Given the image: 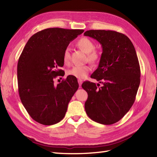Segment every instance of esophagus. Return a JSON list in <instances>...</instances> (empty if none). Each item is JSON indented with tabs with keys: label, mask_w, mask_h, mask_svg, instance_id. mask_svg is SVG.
Masks as SVG:
<instances>
[{
	"label": "esophagus",
	"mask_w": 157,
	"mask_h": 157,
	"mask_svg": "<svg viewBox=\"0 0 157 157\" xmlns=\"http://www.w3.org/2000/svg\"><path fill=\"white\" fill-rule=\"evenodd\" d=\"M78 83H79V86H81V85L82 84V79H78Z\"/></svg>",
	"instance_id": "1"
}]
</instances>
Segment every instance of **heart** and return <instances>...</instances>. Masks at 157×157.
Returning a JSON list of instances; mask_svg holds the SVG:
<instances>
[{
  "mask_svg": "<svg viewBox=\"0 0 157 157\" xmlns=\"http://www.w3.org/2000/svg\"><path fill=\"white\" fill-rule=\"evenodd\" d=\"M76 46L86 53H88V59L90 62L96 63L100 57V54L98 51H94V43L90 39L86 37H83L79 39L76 42ZM63 60L65 64H67L70 61V52L68 48H66L63 54ZM90 71L88 66H75L67 71V74L78 79L84 78L87 76Z\"/></svg>",
  "mask_w": 157,
  "mask_h": 157,
  "instance_id": "b5f03b06",
  "label": "heart"
}]
</instances>
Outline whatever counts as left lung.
I'll use <instances>...</instances> for the list:
<instances>
[{
  "label": "left lung",
  "mask_w": 157,
  "mask_h": 157,
  "mask_svg": "<svg viewBox=\"0 0 157 157\" xmlns=\"http://www.w3.org/2000/svg\"><path fill=\"white\" fill-rule=\"evenodd\" d=\"M102 48L97 69L91 75L103 84L86 81L82 87L88 97L85 110L93 121L104 125L119 121L131 109L140 83V68L134 45L121 33L111 30L86 31Z\"/></svg>",
  "instance_id": "1"
}]
</instances>
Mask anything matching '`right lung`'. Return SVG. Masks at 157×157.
<instances>
[{
  "instance_id": "obj_1",
  "label": "right lung",
  "mask_w": 157,
  "mask_h": 157,
  "mask_svg": "<svg viewBox=\"0 0 157 157\" xmlns=\"http://www.w3.org/2000/svg\"><path fill=\"white\" fill-rule=\"evenodd\" d=\"M84 29L48 28L33 35L26 43L17 63L18 90L28 114L40 124L51 125L64 118L68 104L78 89L77 78L62 76L63 54L70 42Z\"/></svg>"
}]
</instances>
